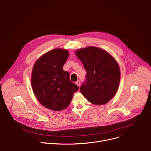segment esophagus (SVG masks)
<instances>
[{
  "mask_svg": "<svg viewBox=\"0 0 151 151\" xmlns=\"http://www.w3.org/2000/svg\"><path fill=\"white\" fill-rule=\"evenodd\" d=\"M76 84L78 87H79V86H80V85H81V83H80V81H79V80H78V81H77L76 82Z\"/></svg>",
  "mask_w": 151,
  "mask_h": 151,
  "instance_id": "esophagus-1",
  "label": "esophagus"
}]
</instances>
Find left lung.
I'll return each instance as SVG.
<instances>
[{
  "instance_id": "left-lung-1",
  "label": "left lung",
  "mask_w": 151,
  "mask_h": 151,
  "mask_svg": "<svg viewBox=\"0 0 151 151\" xmlns=\"http://www.w3.org/2000/svg\"><path fill=\"white\" fill-rule=\"evenodd\" d=\"M87 72L80 91L93 104L103 105L116 94L120 83V72L115 59L106 51L88 47L75 52Z\"/></svg>"
}]
</instances>
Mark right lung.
I'll list each match as a JSON object with an SVG mask.
<instances>
[{
  "label": "right lung",
  "mask_w": 151,
  "mask_h": 151,
  "mask_svg": "<svg viewBox=\"0 0 151 151\" xmlns=\"http://www.w3.org/2000/svg\"><path fill=\"white\" fill-rule=\"evenodd\" d=\"M69 53L55 49L44 54L35 63L31 85L37 99L46 108L61 111L69 105L73 93L79 90L70 80V74L63 70Z\"/></svg>",
  "instance_id": "obj_1"
}]
</instances>
